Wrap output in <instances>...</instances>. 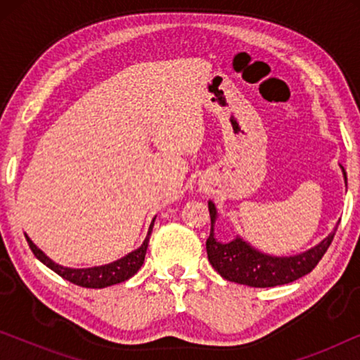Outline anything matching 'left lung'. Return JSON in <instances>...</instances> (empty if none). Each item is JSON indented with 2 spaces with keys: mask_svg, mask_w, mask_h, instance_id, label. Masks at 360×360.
Segmentation results:
<instances>
[{
  "mask_svg": "<svg viewBox=\"0 0 360 360\" xmlns=\"http://www.w3.org/2000/svg\"><path fill=\"white\" fill-rule=\"evenodd\" d=\"M342 169L344 180L347 184L346 170ZM210 218H211V231L210 238L206 239V252L208 260L213 265L216 272L221 277L240 285L255 288H267L285 285L295 280L302 278L303 275L311 272L316 267L323 255L326 254L329 245H331L336 229L333 231L328 238L314 248L308 249L307 252L298 255H290V257H275V255L264 254L252 248L239 236L231 243H219L214 238V223L218 218V211L213 201H208Z\"/></svg>",
  "mask_w": 360,
  "mask_h": 360,
  "instance_id": "obj_1",
  "label": "left lung"
}]
</instances>
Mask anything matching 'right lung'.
<instances>
[{"label":"right lung","instance_id":"obj_1","mask_svg":"<svg viewBox=\"0 0 360 360\" xmlns=\"http://www.w3.org/2000/svg\"><path fill=\"white\" fill-rule=\"evenodd\" d=\"M154 221L149 226V233H147L144 243L139 249L132 250L124 257L116 260V262L106 264V265H100V267H88V269H70V267H63V265H58L53 262L52 259H49L46 254L42 252L41 249L37 248L36 244L29 239V236H26L27 244L34 255L41 260L44 265H47L49 269L53 270L57 275H60L62 278L68 280V282L78 285V287H85V288H105V287H111V285L121 283L124 280L131 278L132 275L137 274V270L142 267L146 259V252H147V245H149V238L152 233V228H154Z\"/></svg>","mask_w":360,"mask_h":360}]
</instances>
